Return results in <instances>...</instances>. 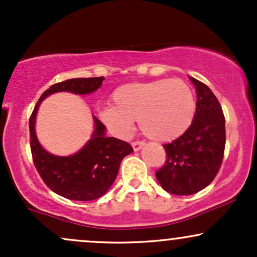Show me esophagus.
Returning <instances> with one entry per match:
<instances>
[{
	"instance_id": "1",
	"label": "esophagus",
	"mask_w": 257,
	"mask_h": 257,
	"mask_svg": "<svg viewBox=\"0 0 257 257\" xmlns=\"http://www.w3.org/2000/svg\"><path fill=\"white\" fill-rule=\"evenodd\" d=\"M144 145H145V144H144V143H141V141H134V143L132 144V146H133V150H134L135 152L139 151V150H141V149H143Z\"/></svg>"
}]
</instances>
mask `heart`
I'll return each instance as SVG.
<instances>
[{"instance_id":"1","label":"heart","mask_w":257,"mask_h":257,"mask_svg":"<svg viewBox=\"0 0 257 257\" xmlns=\"http://www.w3.org/2000/svg\"><path fill=\"white\" fill-rule=\"evenodd\" d=\"M111 101L112 106L102 110L101 119L114 134L128 137L138 119L141 132L158 143L184 135L196 113L192 90L179 78L119 85Z\"/></svg>"}]
</instances>
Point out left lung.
Returning a JSON list of instances; mask_svg holds the SVG:
<instances>
[{
    "label": "left lung",
    "instance_id": "left-lung-1",
    "mask_svg": "<svg viewBox=\"0 0 257 257\" xmlns=\"http://www.w3.org/2000/svg\"><path fill=\"white\" fill-rule=\"evenodd\" d=\"M196 87L197 104L192 124L184 135L166 144L167 161L156 178L167 192L188 196L213 181L225 152V117L208 85L188 77Z\"/></svg>",
    "mask_w": 257,
    "mask_h": 257
}]
</instances>
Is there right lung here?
Wrapping results in <instances>:
<instances>
[{"label": "right lung", "mask_w": 257, "mask_h": 257, "mask_svg": "<svg viewBox=\"0 0 257 257\" xmlns=\"http://www.w3.org/2000/svg\"><path fill=\"white\" fill-rule=\"evenodd\" d=\"M104 77L71 78L53 84L38 99L30 117V146L35 167L44 184L59 196L71 200L98 199L107 192L118 174L122 159L133 152L125 141L106 137V126L93 116L94 131L89 140L70 156H55L43 149L36 135V116L41 102L60 91L88 95L101 87Z\"/></svg>", "instance_id": "obj_1"}]
</instances>
